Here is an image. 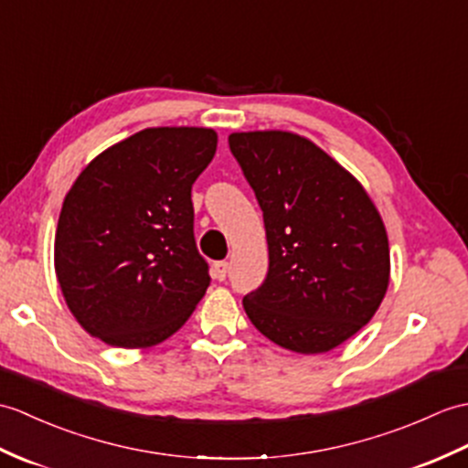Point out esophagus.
I'll return each instance as SVG.
<instances>
[{
  "label": "esophagus",
  "instance_id": "34e87169",
  "mask_svg": "<svg viewBox=\"0 0 468 468\" xmlns=\"http://www.w3.org/2000/svg\"><path fill=\"white\" fill-rule=\"evenodd\" d=\"M211 269H213V277L217 281H223L227 277V271H229V263H225V261H217Z\"/></svg>",
  "mask_w": 468,
  "mask_h": 468
}]
</instances>
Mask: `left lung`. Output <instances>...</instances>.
<instances>
[{
  "label": "left lung",
  "mask_w": 468,
  "mask_h": 468,
  "mask_svg": "<svg viewBox=\"0 0 468 468\" xmlns=\"http://www.w3.org/2000/svg\"><path fill=\"white\" fill-rule=\"evenodd\" d=\"M229 147L263 211L269 273L243 299L269 341L319 355L373 319L390 279L383 217L353 173L311 139L239 132Z\"/></svg>",
  "instance_id": "8db88e82"
}]
</instances>
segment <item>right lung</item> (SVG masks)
I'll list each match as a JSON object with an SVG mask.
<instances>
[{"instance_id": "add662e5", "label": "right lung", "mask_w": 468, "mask_h": 468, "mask_svg": "<svg viewBox=\"0 0 468 468\" xmlns=\"http://www.w3.org/2000/svg\"><path fill=\"white\" fill-rule=\"evenodd\" d=\"M217 151L209 127H147L107 147L61 205L53 263L91 336L149 349L177 333L209 287L191 187Z\"/></svg>"}]
</instances>
